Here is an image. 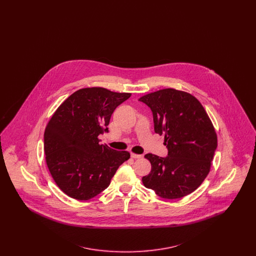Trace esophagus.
<instances>
[{"label":"esophagus","instance_id":"esophagus-1","mask_svg":"<svg viewBox=\"0 0 256 256\" xmlns=\"http://www.w3.org/2000/svg\"><path fill=\"white\" fill-rule=\"evenodd\" d=\"M130 156H132V158L134 159L141 158H142L141 154H132Z\"/></svg>","mask_w":256,"mask_h":256}]
</instances>
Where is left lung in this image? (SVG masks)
I'll return each instance as SVG.
<instances>
[{"label": "left lung", "instance_id": "obj_1", "mask_svg": "<svg viewBox=\"0 0 256 256\" xmlns=\"http://www.w3.org/2000/svg\"><path fill=\"white\" fill-rule=\"evenodd\" d=\"M150 108L156 134H164L168 156H145L150 172L145 187L168 200L191 194L210 170L217 148V134L202 104L189 93L162 89L139 98Z\"/></svg>", "mask_w": 256, "mask_h": 256}]
</instances>
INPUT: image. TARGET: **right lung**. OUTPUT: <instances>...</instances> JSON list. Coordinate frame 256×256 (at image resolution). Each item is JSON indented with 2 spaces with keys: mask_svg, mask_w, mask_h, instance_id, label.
<instances>
[{
  "mask_svg": "<svg viewBox=\"0 0 256 256\" xmlns=\"http://www.w3.org/2000/svg\"><path fill=\"white\" fill-rule=\"evenodd\" d=\"M132 96L102 87L82 88L67 98L54 113L44 134L50 172L62 192L87 200L110 186L119 166L130 158L100 145L114 110Z\"/></svg>",
  "mask_w": 256,
  "mask_h": 256,
  "instance_id": "obj_1",
  "label": "right lung"
}]
</instances>
